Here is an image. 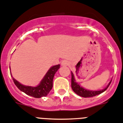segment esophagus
Returning a JSON list of instances; mask_svg holds the SVG:
<instances>
[{
  "instance_id": "1",
  "label": "esophagus",
  "mask_w": 123,
  "mask_h": 123,
  "mask_svg": "<svg viewBox=\"0 0 123 123\" xmlns=\"http://www.w3.org/2000/svg\"><path fill=\"white\" fill-rule=\"evenodd\" d=\"M69 64H70V63L67 60H63L61 63L62 66H68V65H69Z\"/></svg>"
}]
</instances>
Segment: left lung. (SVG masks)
Segmentation results:
<instances>
[{"mask_svg": "<svg viewBox=\"0 0 123 123\" xmlns=\"http://www.w3.org/2000/svg\"><path fill=\"white\" fill-rule=\"evenodd\" d=\"M111 80L110 81V82L108 83V85L106 86V87L103 89L99 90V91H91V90L86 89L82 87L79 85V84L76 81L73 73L71 71V88H72L73 91L77 95L82 97H86H86H94L95 95L102 94V92H104V91L107 89V88L108 87L111 82Z\"/></svg>", "mask_w": 123, "mask_h": 123, "instance_id": "1", "label": "left lung"}]
</instances>
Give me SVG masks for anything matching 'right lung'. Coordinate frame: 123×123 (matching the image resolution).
<instances>
[{
  "instance_id": "add662e5",
  "label": "right lung",
  "mask_w": 123,
  "mask_h": 123,
  "mask_svg": "<svg viewBox=\"0 0 123 123\" xmlns=\"http://www.w3.org/2000/svg\"><path fill=\"white\" fill-rule=\"evenodd\" d=\"M60 65H57L50 67L44 78H42L40 83L36 87L23 85L13 78L12 73H10V74L12 77L13 81L15 84L20 91L25 92V94L29 96L33 97L35 98H41L42 97H45L48 95L50 90L52 89L54 75L60 68Z\"/></svg>"
}]
</instances>
